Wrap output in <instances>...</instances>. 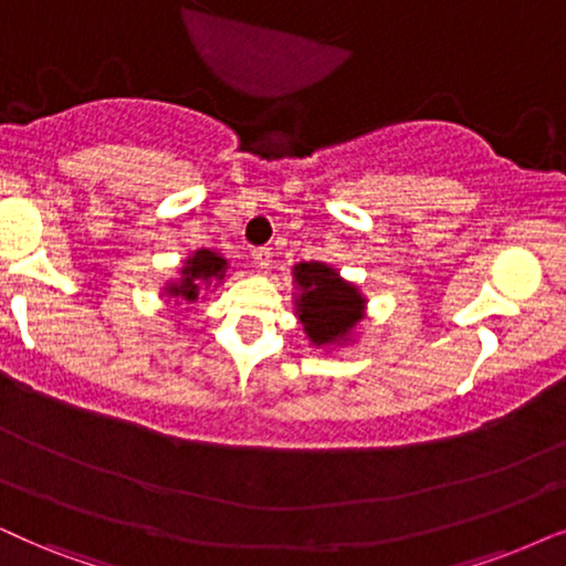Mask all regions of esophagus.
Wrapping results in <instances>:
<instances>
[{
    "label": "esophagus",
    "instance_id": "1",
    "mask_svg": "<svg viewBox=\"0 0 566 566\" xmlns=\"http://www.w3.org/2000/svg\"><path fill=\"white\" fill-rule=\"evenodd\" d=\"M252 260L260 270H268L270 262H273V252H270L268 247H260V249H254V252H252Z\"/></svg>",
    "mask_w": 566,
    "mask_h": 566
}]
</instances>
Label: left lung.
Wrapping results in <instances>:
<instances>
[{
    "label": "left lung",
    "mask_w": 566,
    "mask_h": 566,
    "mask_svg": "<svg viewBox=\"0 0 566 566\" xmlns=\"http://www.w3.org/2000/svg\"><path fill=\"white\" fill-rule=\"evenodd\" d=\"M293 277V314L314 348L335 350L354 346L358 325L366 317V296L356 283L343 277L327 262H296Z\"/></svg>",
    "instance_id": "obj_1"
}]
</instances>
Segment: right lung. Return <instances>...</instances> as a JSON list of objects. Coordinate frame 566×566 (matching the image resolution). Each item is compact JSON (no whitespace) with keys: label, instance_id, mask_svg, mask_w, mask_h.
<instances>
[{"label":"right lung","instance_id":"add662e5","mask_svg":"<svg viewBox=\"0 0 566 566\" xmlns=\"http://www.w3.org/2000/svg\"><path fill=\"white\" fill-rule=\"evenodd\" d=\"M229 277V260L212 249H197L181 262L179 277L164 283L160 296L174 306H189L195 301L205 298V291H216L220 283Z\"/></svg>","mask_w":566,"mask_h":566}]
</instances>
